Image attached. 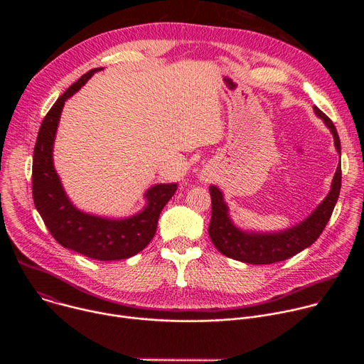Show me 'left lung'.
I'll return each mask as SVG.
<instances>
[{
	"label": "left lung",
	"mask_w": 364,
	"mask_h": 364,
	"mask_svg": "<svg viewBox=\"0 0 364 364\" xmlns=\"http://www.w3.org/2000/svg\"><path fill=\"white\" fill-rule=\"evenodd\" d=\"M316 114L323 118L334 136V145L338 152L340 138L333 121L317 107ZM341 188V166L333 178L331 190L324 201L299 225L279 233H246L239 230L228 215V205L223 201L222 191L212 186L209 188L212 196V219L209 225V235L213 245L220 253L236 261L252 265H269L285 261V259L299 253L309 245H313L323 233L328 223L334 205L338 200Z\"/></svg>",
	"instance_id": "8db88e82"
}]
</instances>
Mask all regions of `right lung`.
<instances>
[{"mask_svg":"<svg viewBox=\"0 0 364 364\" xmlns=\"http://www.w3.org/2000/svg\"><path fill=\"white\" fill-rule=\"evenodd\" d=\"M100 69L85 73L75 82L44 117L33 152V200L44 225L63 247L96 261H119L141 252L157 232L164 205L177 184H157L145 197V210L124 220H109L79 212L66 197L53 167V142L65 100L77 92Z\"/></svg>","mask_w":364,"mask_h":364,"instance_id":"right-lung-1","label":"right lung"}]
</instances>
